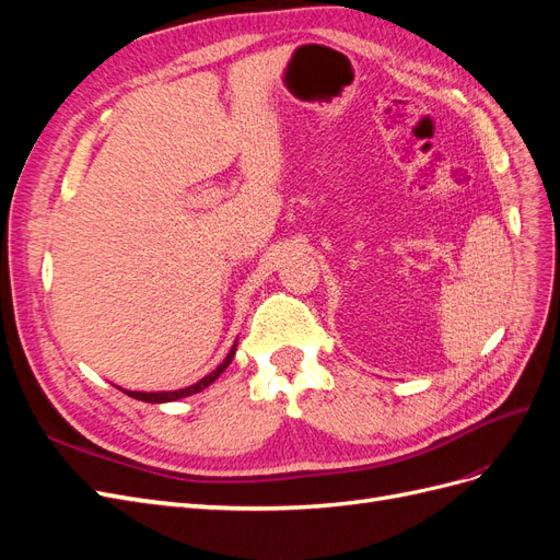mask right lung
Masks as SVG:
<instances>
[{"mask_svg":"<svg viewBox=\"0 0 560 560\" xmlns=\"http://www.w3.org/2000/svg\"><path fill=\"white\" fill-rule=\"evenodd\" d=\"M235 346H238V341H235L233 346H231V350H229V354H226V360L219 364L214 371H210V374L206 376V378H200L198 383H194V385H189V387H182V389H163V393H138V389H124V387H118L121 389V393H126L128 397H132V399H140V401H149V404H165V401H177V399H184V397H191V395H196V393H200V389H206L208 385H212L219 376L224 374L226 371V366L233 362V354H235Z\"/></svg>","mask_w":560,"mask_h":560,"instance_id":"obj_1","label":"right lung"}]
</instances>
